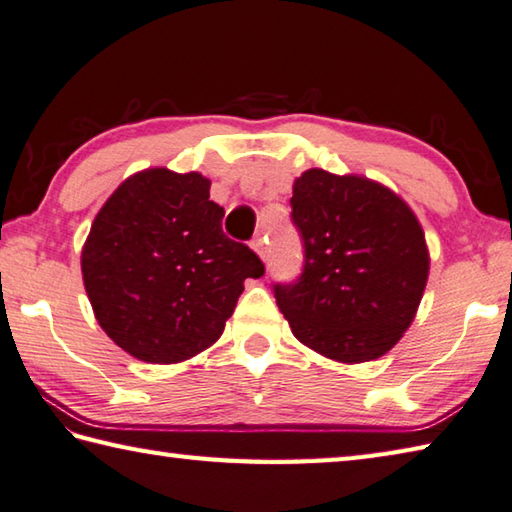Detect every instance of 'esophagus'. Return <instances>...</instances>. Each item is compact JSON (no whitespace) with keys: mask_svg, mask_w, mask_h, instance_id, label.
Returning <instances> with one entry per match:
<instances>
[{"mask_svg":"<svg viewBox=\"0 0 512 512\" xmlns=\"http://www.w3.org/2000/svg\"><path fill=\"white\" fill-rule=\"evenodd\" d=\"M253 248H255V253L266 262V259H268V246H266V237H264L262 233H259V235L253 239Z\"/></svg>","mask_w":512,"mask_h":512,"instance_id":"1","label":"esophagus"}]
</instances>
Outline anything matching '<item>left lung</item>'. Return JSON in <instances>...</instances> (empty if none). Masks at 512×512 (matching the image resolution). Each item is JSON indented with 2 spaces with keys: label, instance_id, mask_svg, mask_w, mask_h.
I'll use <instances>...</instances> for the list:
<instances>
[{
  "label": "left lung",
  "instance_id": "8db88e82",
  "mask_svg": "<svg viewBox=\"0 0 512 512\" xmlns=\"http://www.w3.org/2000/svg\"><path fill=\"white\" fill-rule=\"evenodd\" d=\"M290 208L304 266L273 293L293 335L344 364L382 357L413 322L428 279L413 210L382 184L322 168L297 179Z\"/></svg>",
  "mask_w": 512,
  "mask_h": 512
}]
</instances>
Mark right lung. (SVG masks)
Segmentation results:
<instances>
[{
  "instance_id": "right-lung-1",
  "label": "right lung",
  "mask_w": 512,
  "mask_h": 512,
  "mask_svg": "<svg viewBox=\"0 0 512 512\" xmlns=\"http://www.w3.org/2000/svg\"><path fill=\"white\" fill-rule=\"evenodd\" d=\"M199 173L148 168L99 210L82 250V275L104 333L142 362L177 364L224 333L264 264L222 228Z\"/></svg>"
}]
</instances>
